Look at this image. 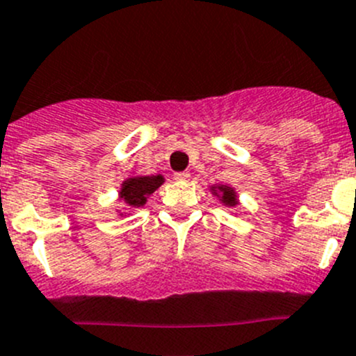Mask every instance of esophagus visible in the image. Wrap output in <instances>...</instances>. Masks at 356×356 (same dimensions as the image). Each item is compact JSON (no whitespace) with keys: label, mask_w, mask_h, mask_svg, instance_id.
Masks as SVG:
<instances>
[{"label":"esophagus","mask_w":356,"mask_h":356,"mask_svg":"<svg viewBox=\"0 0 356 356\" xmlns=\"http://www.w3.org/2000/svg\"><path fill=\"white\" fill-rule=\"evenodd\" d=\"M189 177H191V175H189L188 172H177V174H174L175 181H189Z\"/></svg>","instance_id":"obj_1"}]
</instances>
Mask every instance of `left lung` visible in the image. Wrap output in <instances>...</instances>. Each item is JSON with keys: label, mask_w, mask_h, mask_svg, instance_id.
<instances>
[{"label": "left lung", "mask_w": 356, "mask_h": 356, "mask_svg": "<svg viewBox=\"0 0 356 356\" xmlns=\"http://www.w3.org/2000/svg\"><path fill=\"white\" fill-rule=\"evenodd\" d=\"M210 193H212L216 198H219V202L222 203L227 209H233L238 205V193L233 186L229 184H212L210 186Z\"/></svg>", "instance_id": "left-lung-1"}]
</instances>
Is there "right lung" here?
Instances as JSON below:
<instances>
[{
	"label": "right lung",
	"instance_id": "1",
	"mask_svg": "<svg viewBox=\"0 0 356 356\" xmlns=\"http://www.w3.org/2000/svg\"><path fill=\"white\" fill-rule=\"evenodd\" d=\"M165 182V177L161 174L156 175H134V177L125 179L120 186L118 198L129 207L130 210L140 209L146 205L147 198L160 188ZM130 212H120V216H127Z\"/></svg>",
	"mask_w": 356,
	"mask_h": 356
}]
</instances>
